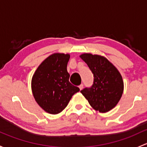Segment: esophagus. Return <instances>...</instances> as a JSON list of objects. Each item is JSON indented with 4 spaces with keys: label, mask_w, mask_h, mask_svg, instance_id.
<instances>
[{
    "label": "esophagus",
    "mask_w": 147,
    "mask_h": 147,
    "mask_svg": "<svg viewBox=\"0 0 147 147\" xmlns=\"http://www.w3.org/2000/svg\"><path fill=\"white\" fill-rule=\"evenodd\" d=\"M83 86H83V84H80V85L79 86V88H80V90H82V89H83Z\"/></svg>",
    "instance_id": "1"
}]
</instances>
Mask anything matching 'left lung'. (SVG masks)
Returning <instances> with one entry per match:
<instances>
[{
	"mask_svg": "<svg viewBox=\"0 0 147 147\" xmlns=\"http://www.w3.org/2000/svg\"><path fill=\"white\" fill-rule=\"evenodd\" d=\"M94 75L93 84L81 91L90 106L101 113L113 109L123 92V81L116 67L106 58L84 53L80 55Z\"/></svg>",
	"mask_w": 147,
	"mask_h": 147,
	"instance_id": "8db88e82",
	"label": "left lung"
}]
</instances>
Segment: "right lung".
<instances>
[{"instance_id":"1","label":"right lung","mask_w":147,"mask_h":147,"mask_svg":"<svg viewBox=\"0 0 147 147\" xmlns=\"http://www.w3.org/2000/svg\"><path fill=\"white\" fill-rule=\"evenodd\" d=\"M69 54L54 53L36 69L32 80L34 97L46 112L58 114L65 109L72 96L80 91L69 82Z\"/></svg>"}]
</instances>
